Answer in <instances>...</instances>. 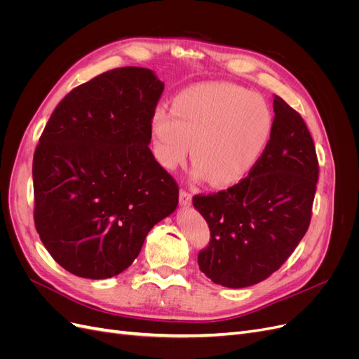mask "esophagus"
I'll list each match as a JSON object with an SVG mask.
<instances>
[{
  "label": "esophagus",
  "mask_w": 359,
  "mask_h": 359,
  "mask_svg": "<svg viewBox=\"0 0 359 359\" xmlns=\"http://www.w3.org/2000/svg\"><path fill=\"white\" fill-rule=\"evenodd\" d=\"M180 203L182 208H187V206L191 205V194L186 190H181L180 191Z\"/></svg>",
  "instance_id": "34e87169"
}]
</instances>
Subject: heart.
Instances as JSON below:
<instances>
[{"mask_svg": "<svg viewBox=\"0 0 359 359\" xmlns=\"http://www.w3.org/2000/svg\"><path fill=\"white\" fill-rule=\"evenodd\" d=\"M273 111L262 95L233 83H202L173 97L172 111L151 116L154 154L175 170L191 142L194 180L232 186L255 168L273 132Z\"/></svg>", "mask_w": 359, "mask_h": 359, "instance_id": "1", "label": "heart"}]
</instances>
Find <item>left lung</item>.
<instances>
[{"label":"left lung","mask_w":359,"mask_h":359,"mask_svg":"<svg viewBox=\"0 0 359 359\" xmlns=\"http://www.w3.org/2000/svg\"><path fill=\"white\" fill-rule=\"evenodd\" d=\"M274 114L269 142L248 177L193 198L211 231L198 264L215 285L238 289L265 280L309 229L319 177L316 148L301 115L278 95Z\"/></svg>","instance_id":"8db88e82"}]
</instances>
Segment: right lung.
<instances>
[{
  "label": "right lung",
  "mask_w": 359,
  "mask_h": 359,
  "mask_svg": "<svg viewBox=\"0 0 359 359\" xmlns=\"http://www.w3.org/2000/svg\"><path fill=\"white\" fill-rule=\"evenodd\" d=\"M163 90L153 70L114 69L70 91L43 130L32 160L34 223L74 276L123 273L177 210V182L148 147Z\"/></svg>",
  "instance_id": "1"
}]
</instances>
